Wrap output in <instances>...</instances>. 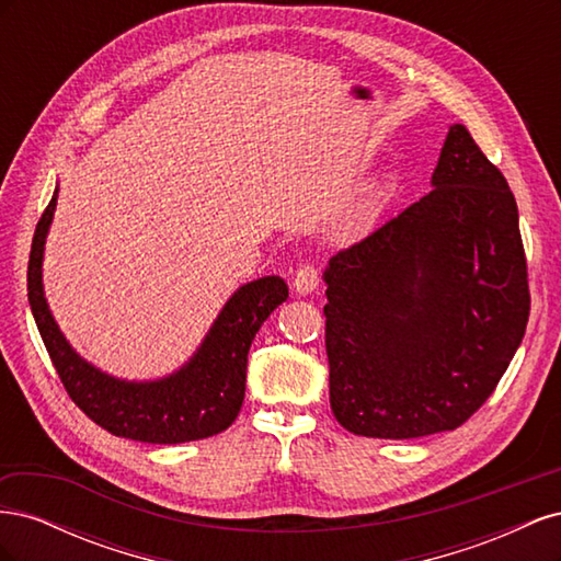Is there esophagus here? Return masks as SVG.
Segmentation results:
<instances>
[{"label": "esophagus", "mask_w": 561, "mask_h": 561, "mask_svg": "<svg viewBox=\"0 0 561 561\" xmlns=\"http://www.w3.org/2000/svg\"><path fill=\"white\" fill-rule=\"evenodd\" d=\"M318 283H320V274H318V268L313 264L299 266L295 278H293V285H295V290L299 295H311L318 287Z\"/></svg>", "instance_id": "1"}]
</instances>
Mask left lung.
<instances>
[{
	"label": "left lung",
	"instance_id": "obj_1",
	"mask_svg": "<svg viewBox=\"0 0 561 561\" xmlns=\"http://www.w3.org/2000/svg\"><path fill=\"white\" fill-rule=\"evenodd\" d=\"M433 192L325 268L330 404L355 435L410 439L466 423L529 320L515 196L454 124Z\"/></svg>",
	"mask_w": 561,
	"mask_h": 561
}]
</instances>
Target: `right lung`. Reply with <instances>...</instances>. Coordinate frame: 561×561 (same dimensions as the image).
Wrapping results in <instances>:
<instances>
[{"instance_id": "obj_1", "label": "right lung", "mask_w": 561, "mask_h": 561, "mask_svg": "<svg viewBox=\"0 0 561 561\" xmlns=\"http://www.w3.org/2000/svg\"><path fill=\"white\" fill-rule=\"evenodd\" d=\"M56 201L58 186L32 239L27 299L67 396L100 428L138 443L180 445L227 431L245 398L250 344L271 311L287 299L285 280L264 276L241 285L219 311L190 363L173 375L157 381L114 379L81 358L48 311L42 260Z\"/></svg>"}]
</instances>
